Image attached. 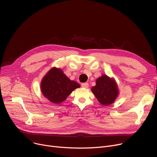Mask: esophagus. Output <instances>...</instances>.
Returning <instances> with one entry per match:
<instances>
[{
  "label": "esophagus",
  "instance_id": "esophagus-1",
  "mask_svg": "<svg viewBox=\"0 0 157 157\" xmlns=\"http://www.w3.org/2000/svg\"><path fill=\"white\" fill-rule=\"evenodd\" d=\"M81 87L85 88H87L88 87V83H83L81 84Z\"/></svg>",
  "mask_w": 157,
  "mask_h": 157
}]
</instances>
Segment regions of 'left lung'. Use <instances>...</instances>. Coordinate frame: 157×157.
Returning <instances> with one entry per match:
<instances>
[{
    "mask_svg": "<svg viewBox=\"0 0 157 157\" xmlns=\"http://www.w3.org/2000/svg\"><path fill=\"white\" fill-rule=\"evenodd\" d=\"M92 91L98 101L104 105L113 104L119 94L114 79L107 75H102L97 79L96 85L92 88Z\"/></svg>",
    "mask_w": 157,
    "mask_h": 157,
    "instance_id": "1",
    "label": "left lung"
}]
</instances>
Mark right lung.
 I'll list each match as a JSON object with an SVG mask.
<instances>
[{"mask_svg":"<svg viewBox=\"0 0 157 157\" xmlns=\"http://www.w3.org/2000/svg\"><path fill=\"white\" fill-rule=\"evenodd\" d=\"M80 85L70 80L63 72L59 68L53 67L48 71L40 83V88L43 95L56 104L64 101Z\"/></svg>","mask_w":157,"mask_h":157,"instance_id":"1","label":"right lung"}]
</instances>
